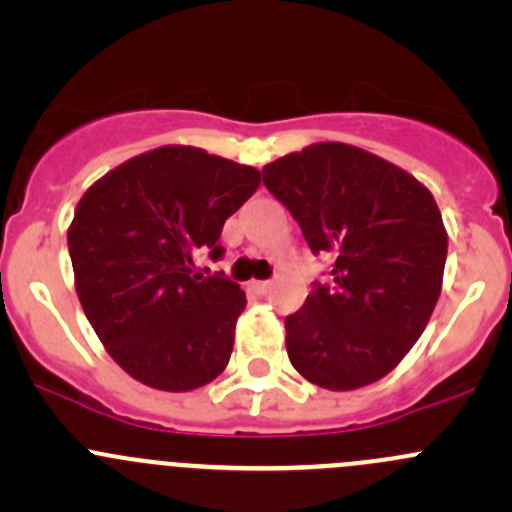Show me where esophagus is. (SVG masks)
Returning a JSON list of instances; mask_svg holds the SVG:
<instances>
[{
  "instance_id": "obj_1",
  "label": "esophagus",
  "mask_w": 512,
  "mask_h": 512,
  "mask_svg": "<svg viewBox=\"0 0 512 512\" xmlns=\"http://www.w3.org/2000/svg\"><path fill=\"white\" fill-rule=\"evenodd\" d=\"M250 289L255 294H267L272 289V285H270V282H250Z\"/></svg>"
}]
</instances>
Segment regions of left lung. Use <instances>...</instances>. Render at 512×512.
<instances>
[{
  "instance_id": "8db88e82",
  "label": "left lung",
  "mask_w": 512,
  "mask_h": 512,
  "mask_svg": "<svg viewBox=\"0 0 512 512\" xmlns=\"http://www.w3.org/2000/svg\"><path fill=\"white\" fill-rule=\"evenodd\" d=\"M309 250L332 260L285 319L294 369L329 391L389 374L438 302L448 235L436 200L399 165L347 143H314L262 168Z\"/></svg>"
}]
</instances>
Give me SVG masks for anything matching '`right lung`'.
<instances>
[{"mask_svg":"<svg viewBox=\"0 0 512 512\" xmlns=\"http://www.w3.org/2000/svg\"><path fill=\"white\" fill-rule=\"evenodd\" d=\"M260 188V170L163 146L96 180L69 227L76 294L126 374L160 391H193L223 374L247 299L200 252L223 257L225 220Z\"/></svg>","mask_w":512,"mask_h":512,"instance_id":"obj_1","label":"right lung"}]
</instances>
